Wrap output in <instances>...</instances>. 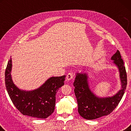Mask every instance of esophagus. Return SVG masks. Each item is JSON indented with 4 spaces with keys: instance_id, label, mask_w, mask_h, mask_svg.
Here are the masks:
<instances>
[{
    "instance_id": "esophagus-1",
    "label": "esophagus",
    "mask_w": 131,
    "mask_h": 131,
    "mask_svg": "<svg viewBox=\"0 0 131 131\" xmlns=\"http://www.w3.org/2000/svg\"><path fill=\"white\" fill-rule=\"evenodd\" d=\"M73 73L72 72H69V73H68L67 76H66V79L68 80H70L73 79Z\"/></svg>"
}]
</instances>
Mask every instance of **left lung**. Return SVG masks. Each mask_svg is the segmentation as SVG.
Masks as SVG:
<instances>
[{
	"mask_svg": "<svg viewBox=\"0 0 131 131\" xmlns=\"http://www.w3.org/2000/svg\"><path fill=\"white\" fill-rule=\"evenodd\" d=\"M119 69L122 88L112 97L99 98L91 91L86 74L77 73L73 83L74 93L78 103V112L87 119H94L110 114L114 110L125 92L127 85V75L124 63L118 50L112 57Z\"/></svg>",
	"mask_w": 131,
	"mask_h": 131,
	"instance_id": "1",
	"label": "left lung"
}]
</instances>
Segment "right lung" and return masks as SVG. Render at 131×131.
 Listing matches in <instances>:
<instances>
[{
  "label": "right lung",
  "instance_id": "1",
  "mask_svg": "<svg viewBox=\"0 0 131 131\" xmlns=\"http://www.w3.org/2000/svg\"><path fill=\"white\" fill-rule=\"evenodd\" d=\"M12 59L5 71V85L13 103L21 113L38 118H46L55 109V95L64 85L65 76L52 77L38 89L31 91L19 90L12 81Z\"/></svg>",
  "mask_w": 131,
  "mask_h": 131
}]
</instances>
